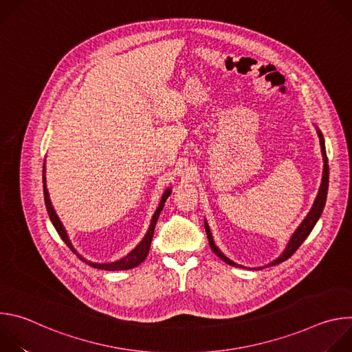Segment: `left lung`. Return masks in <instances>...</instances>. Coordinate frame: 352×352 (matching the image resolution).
Wrapping results in <instances>:
<instances>
[{
    "mask_svg": "<svg viewBox=\"0 0 352 352\" xmlns=\"http://www.w3.org/2000/svg\"><path fill=\"white\" fill-rule=\"evenodd\" d=\"M318 135H319V139H320V147H322V156H323V163H324V166H323L322 184H320L318 196H316V199H315V204H314L311 212L308 213V216L305 217V220L299 224V227H298V228L295 230V232L292 234V236H291V239H289V242H288V245H287L284 252H283L276 261H273L272 263H269V265H266V266H263V267L276 266V265H278V263L287 261L288 258H291V256L295 254V250L300 246V243H302V242L308 238V235H309L311 231L314 230L315 224L318 223V220H319V217H320V214H322V212H323V208H324V205H326L327 189H329V164H327V155H326V147H324V139H323V135L320 133L319 129H318ZM205 230H206L208 239H209V243H210L212 250H213V252H214L221 261H224V262H226L227 265H230V266L243 267V266L236 265L235 262L230 261L224 254H221V250L216 246V243H214V241H213L210 228H209V226H208L206 221H205ZM263 267H259V269H263Z\"/></svg>",
    "mask_w": 352,
    "mask_h": 352,
    "instance_id": "1",
    "label": "left lung"
}]
</instances>
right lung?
I'll use <instances>...</instances> for the list:
<instances>
[{"mask_svg":"<svg viewBox=\"0 0 352 352\" xmlns=\"http://www.w3.org/2000/svg\"><path fill=\"white\" fill-rule=\"evenodd\" d=\"M44 173H45V168H44V166H43V192H44V202H45V208H47V213H48V216H50V220H52V223H53V226L56 227L58 235L63 238V241L67 243V246L72 250V252H74L80 261H83L85 263H87L89 266H91V267H94V269H102V270L116 272V270H129V269H133V267L139 266V265L146 259V256H147V254H148V250H150V243H152V239H153L156 223H157V220H159L160 212H162L163 208H164V202L167 200V197L171 195V188H168V189L164 192V195L162 196L160 205H159L157 210L155 212V214H153V217H152V223H150V227H148V230H147L144 238L140 241V243H139L133 250H131V252H129L125 258H122V259H120V261H117V262H113V263H93V262H89V261L83 259V258L76 252V249L72 246V243H71V241H69V236H68V234H67V231H65L63 223L60 221V219H58V216H57V213H56V210H54V208H53V205H52V200H50L48 190H47V186H45V175H44Z\"/></svg>","mask_w":352,"mask_h":352,"instance_id":"obj_1","label":"right lung"}]
</instances>
